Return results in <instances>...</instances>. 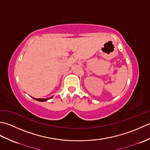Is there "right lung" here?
Wrapping results in <instances>:
<instances>
[{"label": "right lung", "instance_id": "obj_1", "mask_svg": "<svg viewBox=\"0 0 150 150\" xmlns=\"http://www.w3.org/2000/svg\"><path fill=\"white\" fill-rule=\"evenodd\" d=\"M53 97V96L52 97H49V98H33L35 100H37V101H40V102H45V101H47V100H49V99H50V98H52Z\"/></svg>", "mask_w": 150, "mask_h": 150}]
</instances>
